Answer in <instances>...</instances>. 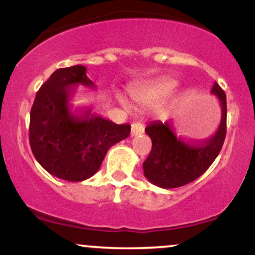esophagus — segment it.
<instances>
[{"label":"esophagus","mask_w":255,"mask_h":255,"mask_svg":"<svg viewBox=\"0 0 255 255\" xmlns=\"http://www.w3.org/2000/svg\"><path fill=\"white\" fill-rule=\"evenodd\" d=\"M145 130V126L140 122H136V124L131 125V131H130V135L131 136H136L139 134H142Z\"/></svg>","instance_id":"34e87169"}]
</instances>
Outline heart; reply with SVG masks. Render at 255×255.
I'll return each instance as SVG.
<instances>
[{"instance_id":"obj_1","label":"heart","mask_w":255,"mask_h":255,"mask_svg":"<svg viewBox=\"0 0 255 255\" xmlns=\"http://www.w3.org/2000/svg\"><path fill=\"white\" fill-rule=\"evenodd\" d=\"M176 87V81L170 78L158 79L151 83L133 85L128 87L127 92L130 101L140 108H150L159 104L168 97ZM119 101L124 103V99L119 96Z\"/></svg>"}]
</instances>
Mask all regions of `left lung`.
<instances>
[{
  "instance_id": "1",
  "label": "left lung",
  "mask_w": 255,
  "mask_h": 255,
  "mask_svg": "<svg viewBox=\"0 0 255 255\" xmlns=\"http://www.w3.org/2000/svg\"><path fill=\"white\" fill-rule=\"evenodd\" d=\"M211 93L222 109L217 130L205 140H189L175 129L171 121H153L145 128L152 140V150L144 164V175L160 188L182 187L200 177L221 152L227 133V97L217 83Z\"/></svg>"
}]
</instances>
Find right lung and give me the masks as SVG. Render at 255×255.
I'll return each instance as SVG.
<instances>
[{"instance_id":"1","label":"right lung","mask_w":255,"mask_h":255,"mask_svg":"<svg viewBox=\"0 0 255 255\" xmlns=\"http://www.w3.org/2000/svg\"><path fill=\"white\" fill-rule=\"evenodd\" d=\"M79 85L95 87L81 64L52 73L37 92L28 130L38 163L49 174L71 182L93 176L108 150L130 133V125H116L74 107L72 98Z\"/></svg>"}]
</instances>
